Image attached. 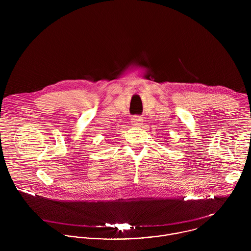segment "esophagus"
Instances as JSON below:
<instances>
[{
	"label": "esophagus",
	"mask_w": 251,
	"mask_h": 251,
	"mask_svg": "<svg viewBox=\"0 0 251 251\" xmlns=\"http://www.w3.org/2000/svg\"><path fill=\"white\" fill-rule=\"evenodd\" d=\"M142 122H143V119H142V117H140V116H133V117L131 118V123H132V125L135 126L142 125Z\"/></svg>",
	"instance_id": "esophagus-1"
}]
</instances>
